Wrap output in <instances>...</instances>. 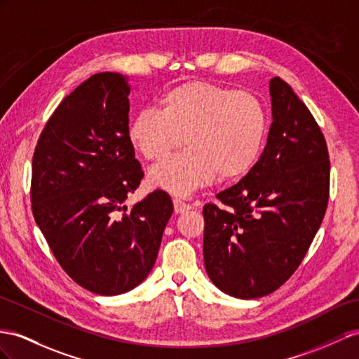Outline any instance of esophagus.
Instances as JSON below:
<instances>
[{
  "label": "esophagus",
  "instance_id": "obj_1",
  "mask_svg": "<svg viewBox=\"0 0 359 359\" xmlns=\"http://www.w3.org/2000/svg\"><path fill=\"white\" fill-rule=\"evenodd\" d=\"M172 205H174V210H176V214H183V212H188L189 209H192V206L187 201H183L180 198H174L172 200Z\"/></svg>",
  "mask_w": 359,
  "mask_h": 359
}]
</instances>
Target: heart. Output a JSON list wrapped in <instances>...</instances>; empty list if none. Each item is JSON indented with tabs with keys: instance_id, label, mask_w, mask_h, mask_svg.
<instances>
[{
	"instance_id": "heart-1",
	"label": "heart",
	"mask_w": 359,
	"mask_h": 359,
	"mask_svg": "<svg viewBox=\"0 0 359 359\" xmlns=\"http://www.w3.org/2000/svg\"><path fill=\"white\" fill-rule=\"evenodd\" d=\"M269 112L262 100L206 81H188L165 90L159 109L145 107L128 126V140L145 161H161L183 144L188 149L165 159L149 180L172 196L187 197L218 176L236 180L262 153Z\"/></svg>"
}]
</instances>
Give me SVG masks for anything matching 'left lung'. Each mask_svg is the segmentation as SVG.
I'll return each mask as SVG.
<instances>
[{
    "label": "left lung",
    "instance_id": "1",
    "mask_svg": "<svg viewBox=\"0 0 359 359\" xmlns=\"http://www.w3.org/2000/svg\"><path fill=\"white\" fill-rule=\"evenodd\" d=\"M273 123L259 161L203 208V258L210 280L238 299L267 296L305 258L327 208L325 136L305 103L270 80Z\"/></svg>",
    "mask_w": 359,
    "mask_h": 359
}]
</instances>
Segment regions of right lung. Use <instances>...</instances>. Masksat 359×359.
<instances>
[{
	"mask_svg": "<svg viewBox=\"0 0 359 359\" xmlns=\"http://www.w3.org/2000/svg\"><path fill=\"white\" fill-rule=\"evenodd\" d=\"M127 77L98 72L54 110L34 149L32 210L69 278L100 296L140 285L172 214L156 189L127 210L144 171L128 140Z\"/></svg>",
	"mask_w": 359,
	"mask_h": 359,
	"instance_id": "right-lung-1",
	"label": "right lung"
}]
</instances>
